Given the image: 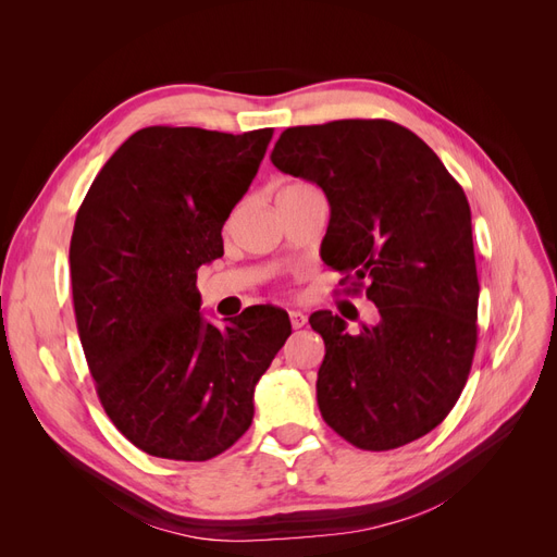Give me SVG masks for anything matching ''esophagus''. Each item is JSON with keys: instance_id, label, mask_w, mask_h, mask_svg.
<instances>
[{"instance_id": "obj_1", "label": "esophagus", "mask_w": 557, "mask_h": 557, "mask_svg": "<svg viewBox=\"0 0 557 557\" xmlns=\"http://www.w3.org/2000/svg\"><path fill=\"white\" fill-rule=\"evenodd\" d=\"M288 315H290V325H293L295 330L307 325V315L301 313V311H288Z\"/></svg>"}]
</instances>
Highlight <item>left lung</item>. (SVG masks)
<instances>
[{"instance_id": "left-lung-1", "label": "left lung", "mask_w": 557, "mask_h": 557, "mask_svg": "<svg viewBox=\"0 0 557 557\" xmlns=\"http://www.w3.org/2000/svg\"><path fill=\"white\" fill-rule=\"evenodd\" d=\"M272 162L323 188L332 215L320 256L379 309L358 334L332 311L309 318L325 342L320 413L362 450L420 440L458 401L479 339L465 190L423 139L381 117L288 127Z\"/></svg>"}]
</instances>
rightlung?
Listing matches in <instances>:
<instances>
[{"label":"right lung","mask_w":557,"mask_h":557,"mask_svg":"<svg viewBox=\"0 0 557 557\" xmlns=\"http://www.w3.org/2000/svg\"><path fill=\"white\" fill-rule=\"evenodd\" d=\"M153 125L134 132L76 213V327L111 423L148 455L205 462L252 423V391L290 336L288 313L252 307L225 327L199 311L197 269L272 141Z\"/></svg>","instance_id":"1"}]
</instances>
